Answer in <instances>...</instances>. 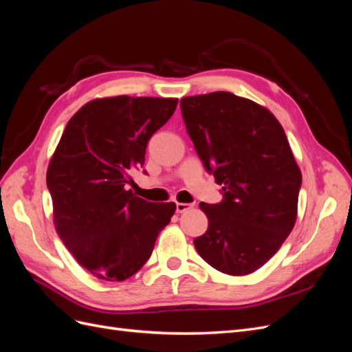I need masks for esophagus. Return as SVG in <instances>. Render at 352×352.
<instances>
[{
  "instance_id": "obj_1",
  "label": "esophagus",
  "mask_w": 352,
  "mask_h": 352,
  "mask_svg": "<svg viewBox=\"0 0 352 352\" xmlns=\"http://www.w3.org/2000/svg\"><path fill=\"white\" fill-rule=\"evenodd\" d=\"M192 204H188V202H176V211L177 212H185L188 210L192 208Z\"/></svg>"
}]
</instances>
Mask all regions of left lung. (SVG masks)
Instances as JSON below:
<instances>
[{
	"label": "left lung",
	"instance_id": "obj_1",
	"mask_svg": "<svg viewBox=\"0 0 352 352\" xmlns=\"http://www.w3.org/2000/svg\"><path fill=\"white\" fill-rule=\"evenodd\" d=\"M198 157L223 201L199 207L208 229L194 239L211 267L230 276L258 270L294 229L301 188L282 124L260 104L225 91L180 100Z\"/></svg>",
	"mask_w": 352,
	"mask_h": 352
}]
</instances>
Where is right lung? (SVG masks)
I'll return each mask as SVG.
<instances>
[{
    "label": "right lung",
    "instance_id": "obj_1",
    "mask_svg": "<svg viewBox=\"0 0 352 352\" xmlns=\"http://www.w3.org/2000/svg\"><path fill=\"white\" fill-rule=\"evenodd\" d=\"M176 105L177 98H98L85 104L61 135L47 172L54 225L95 278L122 282L133 276L175 214V202L145 201L126 186Z\"/></svg>",
    "mask_w": 352,
    "mask_h": 352
}]
</instances>
